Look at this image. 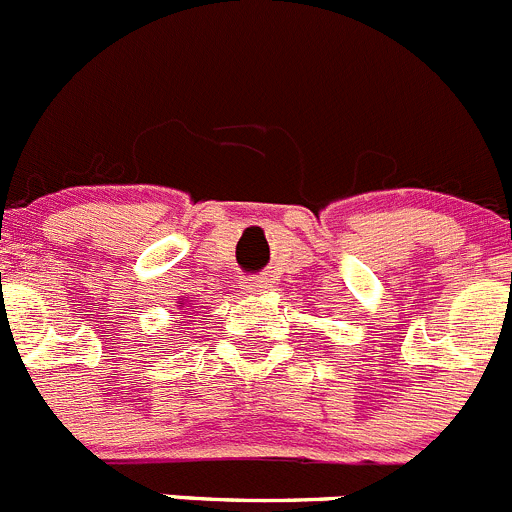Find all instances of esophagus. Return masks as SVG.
<instances>
[{"mask_svg": "<svg viewBox=\"0 0 512 512\" xmlns=\"http://www.w3.org/2000/svg\"><path fill=\"white\" fill-rule=\"evenodd\" d=\"M242 288H245L247 293H262V290L270 288V280L262 278V275H255V278H245Z\"/></svg>", "mask_w": 512, "mask_h": 512, "instance_id": "34e87169", "label": "esophagus"}]
</instances>
